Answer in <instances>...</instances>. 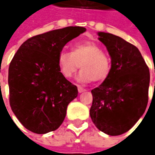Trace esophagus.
Masks as SVG:
<instances>
[{"mask_svg":"<svg viewBox=\"0 0 155 155\" xmlns=\"http://www.w3.org/2000/svg\"><path fill=\"white\" fill-rule=\"evenodd\" d=\"M78 92H79V93L84 92V91H85V89H84L83 87H81V86L78 87Z\"/></svg>","mask_w":155,"mask_h":155,"instance_id":"1","label":"esophagus"}]
</instances>
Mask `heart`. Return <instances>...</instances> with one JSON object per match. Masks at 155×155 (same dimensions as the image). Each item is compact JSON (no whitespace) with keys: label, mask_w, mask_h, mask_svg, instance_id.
Wrapping results in <instances>:
<instances>
[{"label":"heart","mask_w":155,"mask_h":155,"mask_svg":"<svg viewBox=\"0 0 155 155\" xmlns=\"http://www.w3.org/2000/svg\"><path fill=\"white\" fill-rule=\"evenodd\" d=\"M80 65L82 71L78 79L83 83L102 82L110 75L111 60L97 44L91 41L78 43L72 46L71 52L60 51L58 66L64 78H71Z\"/></svg>","instance_id":"1"}]
</instances>
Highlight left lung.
<instances>
[{
  "label": "left lung",
  "mask_w": 155,
  "mask_h": 155,
  "mask_svg": "<svg viewBox=\"0 0 155 155\" xmlns=\"http://www.w3.org/2000/svg\"><path fill=\"white\" fill-rule=\"evenodd\" d=\"M111 58L108 78L91 91L90 115L109 135L128 131L144 114L148 102L149 69L138 48L111 33H98Z\"/></svg>",
  "instance_id": "left-lung-1"
}]
</instances>
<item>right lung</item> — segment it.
<instances>
[{
  "mask_svg": "<svg viewBox=\"0 0 155 155\" xmlns=\"http://www.w3.org/2000/svg\"><path fill=\"white\" fill-rule=\"evenodd\" d=\"M86 29L67 27L33 36L15 54L8 69L9 103L18 120L36 134L54 131L62 124L78 88L58 66L63 47Z\"/></svg>",
  "mask_w": 155,
  "mask_h": 155,
  "instance_id": "add662e5",
  "label": "right lung"
}]
</instances>
